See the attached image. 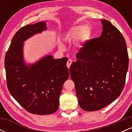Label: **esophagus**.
I'll return each mask as SVG.
<instances>
[{
	"instance_id": "esophagus-1",
	"label": "esophagus",
	"mask_w": 132,
	"mask_h": 132,
	"mask_svg": "<svg viewBox=\"0 0 132 132\" xmlns=\"http://www.w3.org/2000/svg\"><path fill=\"white\" fill-rule=\"evenodd\" d=\"M72 60H71V59H69V60H68V62H67V67H68V68H69V67H70L71 64H72Z\"/></svg>"
}]
</instances>
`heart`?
I'll use <instances>...</instances> for the list:
<instances>
[{
  "mask_svg": "<svg viewBox=\"0 0 132 132\" xmlns=\"http://www.w3.org/2000/svg\"><path fill=\"white\" fill-rule=\"evenodd\" d=\"M91 30L87 26L84 25H78L71 27L68 30L66 33L65 38L66 40H70L72 38H76L81 37L82 42H87L91 37ZM60 48H63V46L60 45Z\"/></svg>",
  "mask_w": 132,
  "mask_h": 132,
  "instance_id": "obj_1",
  "label": "heart"
}]
</instances>
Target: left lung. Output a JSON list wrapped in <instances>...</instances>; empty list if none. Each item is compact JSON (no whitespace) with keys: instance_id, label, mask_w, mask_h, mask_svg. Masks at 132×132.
Instances as JSON below:
<instances>
[{"instance_id":"1","label":"left lung","mask_w":132,"mask_h":132,"mask_svg":"<svg viewBox=\"0 0 132 132\" xmlns=\"http://www.w3.org/2000/svg\"><path fill=\"white\" fill-rule=\"evenodd\" d=\"M101 20V37L84 44L69 68L79 105L89 112L101 109L119 97L128 68L123 35L110 22Z\"/></svg>"}]
</instances>
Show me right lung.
<instances>
[{
  "mask_svg": "<svg viewBox=\"0 0 132 132\" xmlns=\"http://www.w3.org/2000/svg\"><path fill=\"white\" fill-rule=\"evenodd\" d=\"M47 28L45 22L27 25L13 36L5 57L9 91L28 112L51 114L58 109L63 84L69 77L67 57L53 58L46 55L34 64L23 60V42Z\"/></svg>",
  "mask_w": 132,
  "mask_h": 132,
  "instance_id": "add662e5",
  "label": "right lung"
}]
</instances>
